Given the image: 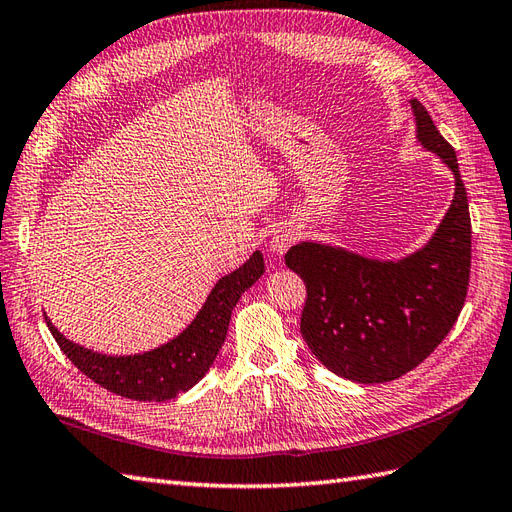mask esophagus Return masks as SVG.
<instances>
[{
    "mask_svg": "<svg viewBox=\"0 0 512 512\" xmlns=\"http://www.w3.org/2000/svg\"><path fill=\"white\" fill-rule=\"evenodd\" d=\"M296 240V231L285 227V229H277V233L270 237V251L275 255H283L288 248L294 244Z\"/></svg>",
    "mask_w": 512,
    "mask_h": 512,
    "instance_id": "obj_1",
    "label": "esophagus"
}]
</instances>
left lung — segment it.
<instances>
[{
  "instance_id": "left-lung-1",
  "label": "left lung",
  "mask_w": 512,
  "mask_h": 512,
  "mask_svg": "<svg viewBox=\"0 0 512 512\" xmlns=\"http://www.w3.org/2000/svg\"><path fill=\"white\" fill-rule=\"evenodd\" d=\"M419 146L454 174V198L417 251L399 259L366 257L323 242H299L285 264L305 281L301 334L331 373L384 384L419 366L465 305L471 220L456 152L419 100H410Z\"/></svg>"
}]
</instances>
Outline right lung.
Masks as SVG:
<instances>
[{
	"mask_svg": "<svg viewBox=\"0 0 512 512\" xmlns=\"http://www.w3.org/2000/svg\"><path fill=\"white\" fill-rule=\"evenodd\" d=\"M264 255L255 251L240 268L224 275L181 334L141 353L109 355L65 338L45 314L58 347L95 384L135 401H168L207 375L227 338L235 303L264 275Z\"/></svg>",
	"mask_w": 512,
	"mask_h": 512,
	"instance_id": "add662e5",
	"label": "right lung"
}]
</instances>
